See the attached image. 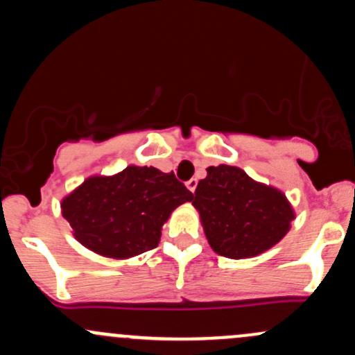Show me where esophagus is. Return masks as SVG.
<instances>
[{
	"label": "esophagus",
	"instance_id": "obj_1",
	"mask_svg": "<svg viewBox=\"0 0 355 355\" xmlns=\"http://www.w3.org/2000/svg\"><path fill=\"white\" fill-rule=\"evenodd\" d=\"M197 184H198V182H197V178H190V180L189 182H187V189H189L190 190V192H196V189H197Z\"/></svg>",
	"mask_w": 355,
	"mask_h": 355
}]
</instances>
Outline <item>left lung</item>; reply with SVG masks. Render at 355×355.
Wrapping results in <instances>:
<instances>
[{
  "mask_svg": "<svg viewBox=\"0 0 355 355\" xmlns=\"http://www.w3.org/2000/svg\"><path fill=\"white\" fill-rule=\"evenodd\" d=\"M192 205L210 248L231 259L258 256L290 231L295 210L285 193L261 184L239 166H209Z\"/></svg>",
  "mask_w": 355,
  "mask_h": 355,
  "instance_id": "1",
  "label": "left lung"
}]
</instances>
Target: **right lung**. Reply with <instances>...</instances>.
Instances as JSON below:
<instances>
[{
	"instance_id": "right-lung-1",
	"label": "right lung",
	"mask_w": 355,
	"mask_h": 355,
	"mask_svg": "<svg viewBox=\"0 0 355 355\" xmlns=\"http://www.w3.org/2000/svg\"><path fill=\"white\" fill-rule=\"evenodd\" d=\"M192 192L155 166L130 165L114 175H92L60 202L72 234L89 251L130 259L157 248L162 227Z\"/></svg>"
}]
</instances>
